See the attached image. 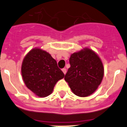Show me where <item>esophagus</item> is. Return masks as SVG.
Returning <instances> with one entry per match:
<instances>
[{
	"label": "esophagus",
	"mask_w": 127,
	"mask_h": 127,
	"mask_svg": "<svg viewBox=\"0 0 127 127\" xmlns=\"http://www.w3.org/2000/svg\"><path fill=\"white\" fill-rule=\"evenodd\" d=\"M62 71L63 72L64 74H66V68H63L62 69Z\"/></svg>",
	"instance_id": "34e87169"
}]
</instances>
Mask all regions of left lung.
<instances>
[{
    "instance_id": "1",
    "label": "left lung",
    "mask_w": 127,
    "mask_h": 127,
    "mask_svg": "<svg viewBox=\"0 0 127 127\" xmlns=\"http://www.w3.org/2000/svg\"><path fill=\"white\" fill-rule=\"evenodd\" d=\"M70 67L64 76L72 92L79 97L90 95L97 89L104 76L103 63L97 54L85 48L70 55Z\"/></svg>"
}]
</instances>
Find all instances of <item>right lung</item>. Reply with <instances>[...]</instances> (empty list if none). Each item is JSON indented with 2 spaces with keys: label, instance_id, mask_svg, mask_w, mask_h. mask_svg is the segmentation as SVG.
<instances>
[{
  "label": "right lung",
  "instance_id": "right-lung-1",
  "mask_svg": "<svg viewBox=\"0 0 127 127\" xmlns=\"http://www.w3.org/2000/svg\"><path fill=\"white\" fill-rule=\"evenodd\" d=\"M22 79L26 87L40 97L50 95L55 84L64 74L48 52L39 48L32 49L22 61Z\"/></svg>",
  "mask_w": 127,
  "mask_h": 127
}]
</instances>
